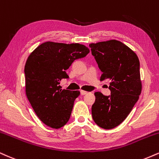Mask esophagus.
I'll return each mask as SVG.
<instances>
[{
    "label": "esophagus",
    "mask_w": 159,
    "mask_h": 159,
    "mask_svg": "<svg viewBox=\"0 0 159 159\" xmlns=\"http://www.w3.org/2000/svg\"><path fill=\"white\" fill-rule=\"evenodd\" d=\"M80 93H81L82 95H85V94H88V91H84V90H81V91H80Z\"/></svg>",
    "instance_id": "1"
}]
</instances>
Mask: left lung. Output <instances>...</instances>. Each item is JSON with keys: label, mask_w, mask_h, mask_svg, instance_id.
Returning a JSON list of instances; mask_svg holds the SVG:
<instances>
[{"label": "left lung", "mask_w": 159, "mask_h": 159, "mask_svg": "<svg viewBox=\"0 0 159 159\" xmlns=\"http://www.w3.org/2000/svg\"><path fill=\"white\" fill-rule=\"evenodd\" d=\"M91 53L102 72L100 81L110 82V96L95 92L91 107L98 126L111 129L120 125L132 111L142 89L140 62L137 54L120 41L89 44Z\"/></svg>", "instance_id": "1"}]
</instances>
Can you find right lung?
Returning a JSON list of instances; mask_svg holds the SVG:
<instances>
[{"instance_id":"right-lung-1","label":"right lung","mask_w":159,"mask_h":159,"mask_svg":"<svg viewBox=\"0 0 159 159\" xmlns=\"http://www.w3.org/2000/svg\"><path fill=\"white\" fill-rule=\"evenodd\" d=\"M79 43L46 42L28 57L24 67L27 98L39 118L47 126L59 129L70 119L80 91L62 90L59 82L69 77L65 70L76 59L89 53Z\"/></svg>"}]
</instances>
